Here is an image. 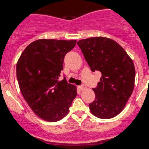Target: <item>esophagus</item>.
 Instances as JSON below:
<instances>
[{
  "instance_id": "obj_1",
  "label": "esophagus",
  "mask_w": 149,
  "mask_h": 149,
  "mask_svg": "<svg viewBox=\"0 0 149 149\" xmlns=\"http://www.w3.org/2000/svg\"><path fill=\"white\" fill-rule=\"evenodd\" d=\"M86 85H84V84L81 85V86H79V89L81 90V91H83V90L86 89Z\"/></svg>"
}]
</instances>
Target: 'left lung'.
Segmentation results:
<instances>
[{
    "label": "left lung",
    "mask_w": 149,
    "mask_h": 149,
    "mask_svg": "<svg viewBox=\"0 0 149 149\" xmlns=\"http://www.w3.org/2000/svg\"><path fill=\"white\" fill-rule=\"evenodd\" d=\"M85 59L93 72L102 73L100 81L93 88L95 98L90 110L100 119L119 114L133 92L135 68L132 58L121 46L106 37H91L78 41Z\"/></svg>",
    "instance_id": "8db88e82"
}]
</instances>
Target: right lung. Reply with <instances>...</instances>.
Wrapping results in <instances>:
<instances>
[{
	"label": "right lung",
	"instance_id": "1",
	"mask_svg": "<svg viewBox=\"0 0 149 149\" xmlns=\"http://www.w3.org/2000/svg\"><path fill=\"white\" fill-rule=\"evenodd\" d=\"M76 40H39L23 51L16 66L19 89L30 108L47 122H57L68 114L77 95L76 88L58 81L65 55Z\"/></svg>",
	"mask_w": 149,
	"mask_h": 149
}]
</instances>
